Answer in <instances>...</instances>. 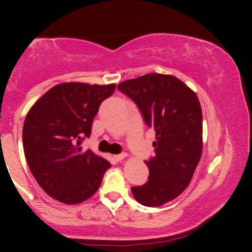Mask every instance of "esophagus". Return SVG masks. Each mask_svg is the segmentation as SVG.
<instances>
[{
    "mask_svg": "<svg viewBox=\"0 0 252 252\" xmlns=\"http://www.w3.org/2000/svg\"><path fill=\"white\" fill-rule=\"evenodd\" d=\"M114 158H115V160H116V161H122L124 158H126V154H124V153H123V154H118V155H115Z\"/></svg>",
    "mask_w": 252,
    "mask_h": 252,
    "instance_id": "esophagus-1",
    "label": "esophagus"
}]
</instances>
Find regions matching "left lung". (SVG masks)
I'll list each match as a JSON object with an SVG mask.
<instances>
[{"label":"left lung","mask_w":252,"mask_h":252,"mask_svg":"<svg viewBox=\"0 0 252 252\" xmlns=\"http://www.w3.org/2000/svg\"><path fill=\"white\" fill-rule=\"evenodd\" d=\"M156 132L155 156L144 161L148 181L131 187L134 198L148 207L174 200L187 189L202 153V112L195 92L174 76L148 73L118 84Z\"/></svg>","instance_id":"8db88e82"}]
</instances>
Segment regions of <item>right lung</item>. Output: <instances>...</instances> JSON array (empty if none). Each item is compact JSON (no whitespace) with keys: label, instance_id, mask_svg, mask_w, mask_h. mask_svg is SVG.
<instances>
[{"label":"right lung","instance_id":"add662e5","mask_svg":"<svg viewBox=\"0 0 252 252\" xmlns=\"http://www.w3.org/2000/svg\"><path fill=\"white\" fill-rule=\"evenodd\" d=\"M115 88V84L63 83L28 111L22 130L26 160L39 186L56 200L67 205L88 200L111 167L90 149L82 150V142L91 134L100 103Z\"/></svg>","mask_w":252,"mask_h":252}]
</instances>
